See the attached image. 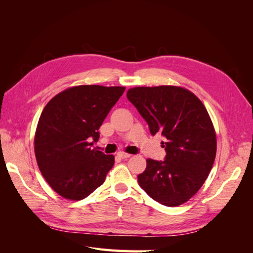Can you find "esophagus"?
<instances>
[{"mask_svg": "<svg viewBox=\"0 0 253 253\" xmlns=\"http://www.w3.org/2000/svg\"><path fill=\"white\" fill-rule=\"evenodd\" d=\"M117 156L120 157V158H122V159H125V158L131 157V154H127V153H125V152H118V153H117Z\"/></svg>", "mask_w": 253, "mask_h": 253, "instance_id": "34e87169", "label": "esophagus"}]
</instances>
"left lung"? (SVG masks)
<instances>
[{"label": "left lung", "instance_id": "8db88e82", "mask_svg": "<svg viewBox=\"0 0 253 253\" xmlns=\"http://www.w3.org/2000/svg\"><path fill=\"white\" fill-rule=\"evenodd\" d=\"M126 97L151 134L165 137V160L147 159L137 176L139 186L164 206L188 202L204 185L216 155V135L205 105L190 90L172 85L129 88Z\"/></svg>", "mask_w": 253, "mask_h": 253}]
</instances>
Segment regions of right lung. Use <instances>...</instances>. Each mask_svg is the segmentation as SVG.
Segmentation results:
<instances>
[{"label":"right lung","instance_id":"1","mask_svg":"<svg viewBox=\"0 0 253 253\" xmlns=\"http://www.w3.org/2000/svg\"><path fill=\"white\" fill-rule=\"evenodd\" d=\"M126 87L79 85L53 97L35 135V154L43 177L67 200L80 201L100 187L115 159L91 150L98 129Z\"/></svg>","mask_w":253,"mask_h":253}]
</instances>
